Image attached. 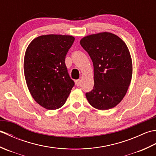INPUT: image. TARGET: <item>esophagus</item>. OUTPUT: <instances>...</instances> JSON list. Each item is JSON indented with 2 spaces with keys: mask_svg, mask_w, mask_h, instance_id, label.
Masks as SVG:
<instances>
[{
  "mask_svg": "<svg viewBox=\"0 0 156 156\" xmlns=\"http://www.w3.org/2000/svg\"><path fill=\"white\" fill-rule=\"evenodd\" d=\"M76 86H77V87H79V86H80V80H76Z\"/></svg>",
  "mask_w": 156,
  "mask_h": 156,
  "instance_id": "34e87169",
  "label": "esophagus"
}]
</instances>
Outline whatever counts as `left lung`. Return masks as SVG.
Wrapping results in <instances>:
<instances>
[{"label":"left lung","instance_id":"obj_1","mask_svg":"<svg viewBox=\"0 0 156 156\" xmlns=\"http://www.w3.org/2000/svg\"><path fill=\"white\" fill-rule=\"evenodd\" d=\"M80 44L90 55L94 66V88L86 94L88 102L98 110L116 107L127 93L133 74L127 45L109 32L85 36Z\"/></svg>","mask_w":156,"mask_h":156}]
</instances>
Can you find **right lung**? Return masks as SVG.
Instances as JSON below:
<instances>
[{
  "instance_id": "add662e5",
  "label": "right lung",
  "mask_w": 156,
  "mask_h": 156,
  "mask_svg": "<svg viewBox=\"0 0 156 156\" xmlns=\"http://www.w3.org/2000/svg\"><path fill=\"white\" fill-rule=\"evenodd\" d=\"M74 39L69 35H41L26 49L23 69L27 88L35 101L48 110L61 108L74 85L65 64Z\"/></svg>"
}]
</instances>
